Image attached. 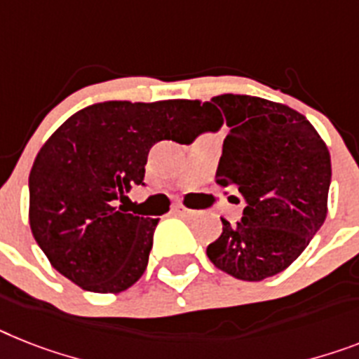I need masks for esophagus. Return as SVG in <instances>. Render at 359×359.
<instances>
[{"label": "esophagus", "mask_w": 359, "mask_h": 359, "mask_svg": "<svg viewBox=\"0 0 359 359\" xmlns=\"http://www.w3.org/2000/svg\"><path fill=\"white\" fill-rule=\"evenodd\" d=\"M172 212H174V215H177V216H192L196 211H192V209H187L185 205H174Z\"/></svg>", "instance_id": "34e87169"}]
</instances>
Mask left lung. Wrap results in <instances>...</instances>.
Instances as JSON below:
<instances>
[{"label": "left lung", "mask_w": 359, "mask_h": 359, "mask_svg": "<svg viewBox=\"0 0 359 359\" xmlns=\"http://www.w3.org/2000/svg\"><path fill=\"white\" fill-rule=\"evenodd\" d=\"M205 128L229 126L216 182L236 187L244 216L207 245V257L240 280L280 273L306 250L327 218L330 152L293 108L250 95H220L203 104Z\"/></svg>", "instance_id": "1"}]
</instances>
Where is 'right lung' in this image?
Listing matches in <instances>:
<instances>
[{"label": "right lung", "mask_w": 359, "mask_h": 359, "mask_svg": "<svg viewBox=\"0 0 359 359\" xmlns=\"http://www.w3.org/2000/svg\"><path fill=\"white\" fill-rule=\"evenodd\" d=\"M200 100H108L71 115L29 174V224L53 268L82 290L119 293L141 279L159 218L126 212L148 152L163 139L191 143Z\"/></svg>", "instance_id": "1"}]
</instances>
